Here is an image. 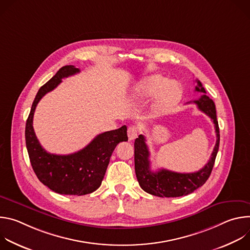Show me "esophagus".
<instances>
[{
	"label": "esophagus",
	"mask_w": 250,
	"mask_h": 250,
	"mask_svg": "<svg viewBox=\"0 0 250 250\" xmlns=\"http://www.w3.org/2000/svg\"><path fill=\"white\" fill-rule=\"evenodd\" d=\"M127 136L129 140H133L137 136V129L135 126H129L127 128Z\"/></svg>",
	"instance_id": "esophagus-1"
}]
</instances>
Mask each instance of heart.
<instances>
[{"label":"heart","mask_w":250,"mask_h":250,"mask_svg":"<svg viewBox=\"0 0 250 250\" xmlns=\"http://www.w3.org/2000/svg\"><path fill=\"white\" fill-rule=\"evenodd\" d=\"M141 91L146 96H154L161 92L153 109L155 116L169 112L182 97L181 87L161 75H153L141 82Z\"/></svg>","instance_id":"obj_1"}]
</instances>
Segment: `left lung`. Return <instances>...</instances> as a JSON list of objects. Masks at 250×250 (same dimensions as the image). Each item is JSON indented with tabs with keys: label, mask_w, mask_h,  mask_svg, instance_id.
Masks as SVG:
<instances>
[{
	"label": "left lung",
	"mask_w": 250,
	"mask_h": 250,
	"mask_svg": "<svg viewBox=\"0 0 250 250\" xmlns=\"http://www.w3.org/2000/svg\"><path fill=\"white\" fill-rule=\"evenodd\" d=\"M195 91L205 93L200 99L189 103L197 104L198 109L208 116L215 125L217 141L208 163L199 171L193 173H177L166 169L156 172L150 170L149 150L144 134H139L134 141V168L137 181L141 189L148 194L161 198L186 196L203 186L211 173L220 146V128L217 120L215 103L206 95V90L199 80H196Z\"/></svg>",
	"instance_id": "8db88e82"
}]
</instances>
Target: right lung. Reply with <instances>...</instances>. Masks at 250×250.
<instances>
[{"instance_id":"add662e5","label":"right lung","mask_w":250,"mask_h":250,"mask_svg":"<svg viewBox=\"0 0 250 250\" xmlns=\"http://www.w3.org/2000/svg\"><path fill=\"white\" fill-rule=\"evenodd\" d=\"M79 72L73 65L60 68L39 90L25 125V144L35 175L43 185L61 195L82 196L96 191L102 184L116 146L122 141H127L126 126L123 125L97 135L86 147L72 154H51L41 146L32 126L35 108L42 98L55 89L63 78Z\"/></svg>"}]
</instances>
